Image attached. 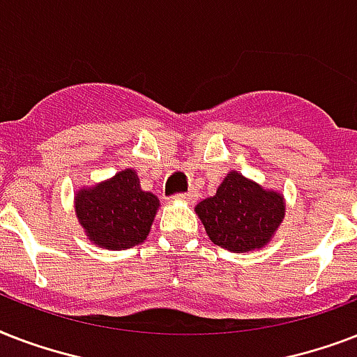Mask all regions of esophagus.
<instances>
[{"mask_svg":"<svg viewBox=\"0 0 357 357\" xmlns=\"http://www.w3.org/2000/svg\"><path fill=\"white\" fill-rule=\"evenodd\" d=\"M176 198H178V200H181V202H192L195 200V192H192V190H189V192H185V195H178L176 196Z\"/></svg>","mask_w":357,"mask_h":357,"instance_id":"esophagus-1","label":"esophagus"}]
</instances>
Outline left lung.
I'll return each instance as SVG.
<instances>
[{
	"label": "left lung",
	"mask_w": 357,
	"mask_h": 357,
	"mask_svg": "<svg viewBox=\"0 0 357 357\" xmlns=\"http://www.w3.org/2000/svg\"><path fill=\"white\" fill-rule=\"evenodd\" d=\"M195 211L213 243L244 254L271 243L285 217V198L231 170L217 195L200 202Z\"/></svg>",
	"instance_id": "1"
}]
</instances>
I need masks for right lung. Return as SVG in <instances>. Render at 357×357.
<instances>
[{
	"instance_id": "right-lung-1",
	"label": "right lung",
	"mask_w": 357,
	"mask_h": 357,
	"mask_svg": "<svg viewBox=\"0 0 357 357\" xmlns=\"http://www.w3.org/2000/svg\"><path fill=\"white\" fill-rule=\"evenodd\" d=\"M74 207L91 243L105 250H126L144 243L159 200L142 190L133 168H126L113 178L77 190Z\"/></svg>"
}]
</instances>
